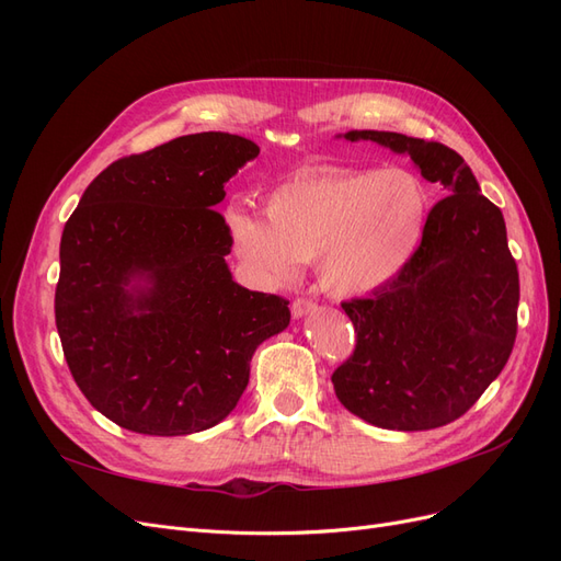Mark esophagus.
<instances>
[{"label": "esophagus", "instance_id": "obj_1", "mask_svg": "<svg viewBox=\"0 0 561 561\" xmlns=\"http://www.w3.org/2000/svg\"><path fill=\"white\" fill-rule=\"evenodd\" d=\"M316 309V301H311V299H304V297H297L295 301H293V316L295 318H301V316H307V313H311Z\"/></svg>", "mask_w": 561, "mask_h": 561}]
</instances>
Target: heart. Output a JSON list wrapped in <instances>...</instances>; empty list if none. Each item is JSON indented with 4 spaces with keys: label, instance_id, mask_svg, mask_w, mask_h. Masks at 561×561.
<instances>
[{
    "label": "heart",
    "instance_id": "obj_1",
    "mask_svg": "<svg viewBox=\"0 0 561 561\" xmlns=\"http://www.w3.org/2000/svg\"><path fill=\"white\" fill-rule=\"evenodd\" d=\"M426 206V186L404 168L309 165L268 192L266 217L231 206L225 222L260 276L287 278L297 262H318L328 290L351 297L377 290L412 257Z\"/></svg>",
    "mask_w": 561,
    "mask_h": 561
}]
</instances>
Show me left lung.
Masks as SVG:
<instances>
[{"mask_svg": "<svg viewBox=\"0 0 561 561\" xmlns=\"http://www.w3.org/2000/svg\"><path fill=\"white\" fill-rule=\"evenodd\" d=\"M407 154L447 196L388 283L344 301L355 351L332 375L346 410L388 431H431L463 416L511 358L519 274L503 213L482 196L461 154L390 130H348Z\"/></svg>", "mask_w": 561, "mask_h": 561, "instance_id": "obj_1", "label": "left lung"}]
</instances>
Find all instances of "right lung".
<instances>
[{"instance_id": "obj_1", "label": "right lung", "mask_w": 561, "mask_h": 561, "mask_svg": "<svg viewBox=\"0 0 561 561\" xmlns=\"http://www.w3.org/2000/svg\"><path fill=\"white\" fill-rule=\"evenodd\" d=\"M257 154L241 135H182L110 163L67 219L56 328L81 393L116 426L161 437L217 426L254 348L290 325V301L231 278L213 210Z\"/></svg>"}]
</instances>
